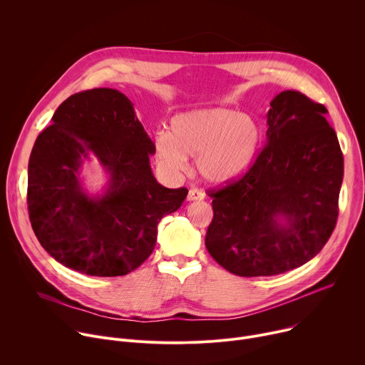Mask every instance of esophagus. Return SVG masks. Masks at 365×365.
<instances>
[{"label": "esophagus", "mask_w": 365, "mask_h": 365, "mask_svg": "<svg viewBox=\"0 0 365 365\" xmlns=\"http://www.w3.org/2000/svg\"><path fill=\"white\" fill-rule=\"evenodd\" d=\"M205 199V193L197 189H190L187 193V200H202Z\"/></svg>", "instance_id": "34e87169"}]
</instances>
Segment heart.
I'll return each instance as SVG.
<instances>
[{
    "label": "heart",
    "mask_w": 365,
    "mask_h": 365,
    "mask_svg": "<svg viewBox=\"0 0 365 365\" xmlns=\"http://www.w3.org/2000/svg\"><path fill=\"white\" fill-rule=\"evenodd\" d=\"M262 135V127L247 114L200 108L175 115L170 133H155L154 153L172 173L186 172L187 158H196V170L206 183L225 185L250 169Z\"/></svg>",
    "instance_id": "obj_1"
}]
</instances>
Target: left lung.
Segmentation results:
<instances>
[{
  "label": "left lung",
  "instance_id": "left-lung-1",
  "mask_svg": "<svg viewBox=\"0 0 365 365\" xmlns=\"http://www.w3.org/2000/svg\"><path fill=\"white\" fill-rule=\"evenodd\" d=\"M267 113V143L237 182L211 190L205 237L215 262L241 277L303 266L329 240L338 218L344 158L328 110L283 91Z\"/></svg>",
  "mask_w": 365,
  "mask_h": 365
}]
</instances>
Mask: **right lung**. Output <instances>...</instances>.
<instances>
[{
  "instance_id": "obj_1",
  "label": "right lung",
  "mask_w": 365,
  "mask_h": 365,
  "mask_svg": "<svg viewBox=\"0 0 365 365\" xmlns=\"http://www.w3.org/2000/svg\"><path fill=\"white\" fill-rule=\"evenodd\" d=\"M30 154L27 205L33 231L56 262L88 276H125L153 252L158 225L178 211L187 189L155 180L154 143L133 102L120 91L95 88L71 95ZM95 158L108 186L92 195L83 165Z\"/></svg>"
}]
</instances>
